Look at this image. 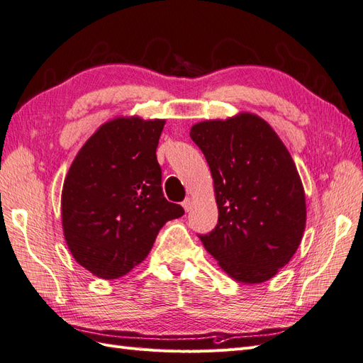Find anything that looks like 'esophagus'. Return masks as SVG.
<instances>
[{
    "instance_id": "1",
    "label": "esophagus",
    "mask_w": 363,
    "mask_h": 363,
    "mask_svg": "<svg viewBox=\"0 0 363 363\" xmlns=\"http://www.w3.org/2000/svg\"><path fill=\"white\" fill-rule=\"evenodd\" d=\"M182 206H183V208L186 212H189L191 208H192V200L191 199H186L183 203H182Z\"/></svg>"
}]
</instances>
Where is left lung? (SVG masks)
<instances>
[{"label": "left lung", "instance_id": "1", "mask_svg": "<svg viewBox=\"0 0 363 363\" xmlns=\"http://www.w3.org/2000/svg\"><path fill=\"white\" fill-rule=\"evenodd\" d=\"M212 172L218 224L200 235L230 277L263 283L288 265L306 227V195L295 163L265 119L242 112L192 125Z\"/></svg>", "mask_w": 363, "mask_h": 363}]
</instances>
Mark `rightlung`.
Masks as SVG:
<instances>
[{
    "label": "right lung",
    "mask_w": 363,
    "mask_h": 363,
    "mask_svg": "<svg viewBox=\"0 0 363 363\" xmlns=\"http://www.w3.org/2000/svg\"><path fill=\"white\" fill-rule=\"evenodd\" d=\"M164 119L116 116L77 152L62 189V227L79 265L112 280L144 260L159 230L180 218L162 192L156 157Z\"/></svg>",
    "instance_id": "add662e5"
}]
</instances>
